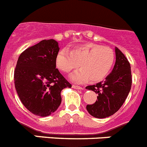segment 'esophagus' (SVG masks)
<instances>
[{"instance_id": "34e87169", "label": "esophagus", "mask_w": 147, "mask_h": 147, "mask_svg": "<svg viewBox=\"0 0 147 147\" xmlns=\"http://www.w3.org/2000/svg\"><path fill=\"white\" fill-rule=\"evenodd\" d=\"M72 88H75V89H83V88H82V87H80V86H76V85H72Z\"/></svg>"}]
</instances>
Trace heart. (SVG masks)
Wrapping results in <instances>:
<instances>
[{"label": "heart", "instance_id": "b5f03b06", "mask_svg": "<svg viewBox=\"0 0 147 147\" xmlns=\"http://www.w3.org/2000/svg\"><path fill=\"white\" fill-rule=\"evenodd\" d=\"M114 61L115 53L111 48L94 43L82 44L70 52L61 50L55 59L58 68L66 73L80 67L70 75L76 83L103 80L111 70Z\"/></svg>", "mask_w": 147, "mask_h": 147}]
</instances>
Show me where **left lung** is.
I'll return each mask as SVG.
<instances>
[{
	"instance_id": "left-lung-1",
	"label": "left lung",
	"mask_w": 147,
	"mask_h": 147,
	"mask_svg": "<svg viewBox=\"0 0 147 147\" xmlns=\"http://www.w3.org/2000/svg\"><path fill=\"white\" fill-rule=\"evenodd\" d=\"M116 62L113 70L101 81L86 88L97 94V100L87 105L88 113L95 118L103 119L112 116L125 102L132 85L131 69L125 55L115 47Z\"/></svg>"
}]
</instances>
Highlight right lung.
<instances>
[{
    "mask_svg": "<svg viewBox=\"0 0 147 147\" xmlns=\"http://www.w3.org/2000/svg\"><path fill=\"white\" fill-rule=\"evenodd\" d=\"M59 43L54 39L41 41L19 56L14 80L21 102L36 116H47L61 102V92L72 85L55 69Z\"/></svg>",
    "mask_w": 147,
    "mask_h": 147,
    "instance_id": "right-lung-1",
    "label": "right lung"
}]
</instances>
